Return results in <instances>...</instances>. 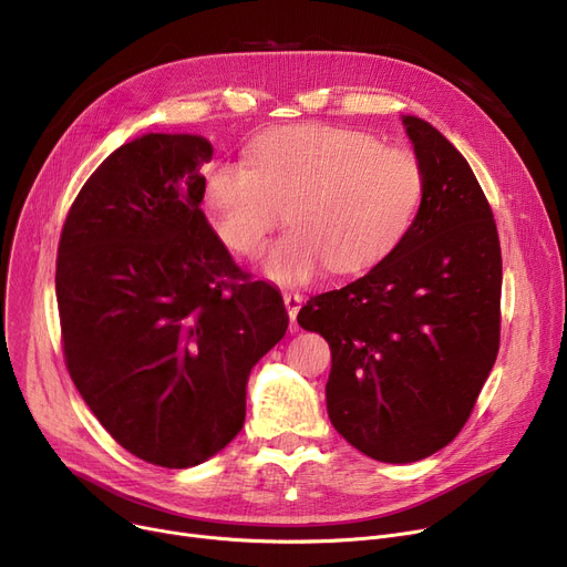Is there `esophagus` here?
<instances>
[{
  "label": "esophagus",
  "instance_id": "obj_1",
  "mask_svg": "<svg viewBox=\"0 0 567 567\" xmlns=\"http://www.w3.org/2000/svg\"><path fill=\"white\" fill-rule=\"evenodd\" d=\"M282 299H285V308H287V312H289V319L293 321L296 315H299V310H301L303 296H301L299 291H285Z\"/></svg>",
  "mask_w": 567,
  "mask_h": 567
}]
</instances>
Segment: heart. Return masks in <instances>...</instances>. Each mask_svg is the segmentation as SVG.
<instances>
[{"label":"heart","mask_w":567,"mask_h":567,"mask_svg":"<svg viewBox=\"0 0 567 567\" xmlns=\"http://www.w3.org/2000/svg\"><path fill=\"white\" fill-rule=\"evenodd\" d=\"M425 190L411 148L338 126H287L259 135L248 163L218 161L204 176V199L220 241L257 257L282 220L291 229L266 259L278 282H303L323 264L359 274L393 252Z\"/></svg>","instance_id":"1"}]
</instances>
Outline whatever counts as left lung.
I'll return each instance as SVG.
<instances>
[{"label":"left lung","instance_id":"left-lung-1","mask_svg":"<svg viewBox=\"0 0 567 567\" xmlns=\"http://www.w3.org/2000/svg\"><path fill=\"white\" fill-rule=\"evenodd\" d=\"M425 172L421 208L393 252L296 321L331 347L333 427L372 460L406 464L449 445L501 342V244L492 206L457 148L402 118Z\"/></svg>","mask_w":567,"mask_h":567}]
</instances>
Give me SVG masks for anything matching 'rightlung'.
I'll return each mask as SVG.
<instances>
[{
	"mask_svg": "<svg viewBox=\"0 0 567 567\" xmlns=\"http://www.w3.org/2000/svg\"><path fill=\"white\" fill-rule=\"evenodd\" d=\"M197 135L148 133L112 152L71 204L56 248L66 370L135 457L202 464L241 432L252 365L289 326L206 223Z\"/></svg>",
	"mask_w": 567,
	"mask_h": 567,
	"instance_id": "right-lung-1",
	"label": "right lung"
}]
</instances>
